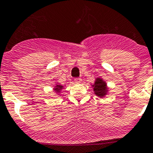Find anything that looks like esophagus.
I'll use <instances>...</instances> for the list:
<instances>
[{
	"label": "esophagus",
	"mask_w": 153,
	"mask_h": 153,
	"mask_svg": "<svg viewBox=\"0 0 153 153\" xmlns=\"http://www.w3.org/2000/svg\"><path fill=\"white\" fill-rule=\"evenodd\" d=\"M75 82L76 84H80L81 82V78H76L75 79Z\"/></svg>",
	"instance_id": "esophagus-1"
}]
</instances>
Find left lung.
I'll use <instances>...</instances> for the list:
<instances>
[{"label": "left lung", "mask_w": 153, "mask_h": 153, "mask_svg": "<svg viewBox=\"0 0 153 153\" xmlns=\"http://www.w3.org/2000/svg\"><path fill=\"white\" fill-rule=\"evenodd\" d=\"M94 89V92L97 96L100 97V98H103L106 95L107 93L108 89L106 87V84L105 81H103L101 78H98L95 80V84L92 85Z\"/></svg>", "instance_id": "8db88e82"}]
</instances>
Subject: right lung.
Masks as SVG:
<instances>
[{"instance_id":"1","label":"right lung","mask_w":153,"mask_h":153,"mask_svg":"<svg viewBox=\"0 0 153 153\" xmlns=\"http://www.w3.org/2000/svg\"><path fill=\"white\" fill-rule=\"evenodd\" d=\"M62 89H63V86L58 84V85L55 86V89H54V90H55V92H59L60 91H61Z\"/></svg>"}]
</instances>
